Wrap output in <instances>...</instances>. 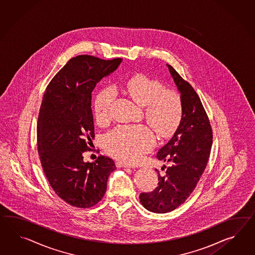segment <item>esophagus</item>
<instances>
[{
  "mask_svg": "<svg viewBox=\"0 0 255 255\" xmlns=\"http://www.w3.org/2000/svg\"><path fill=\"white\" fill-rule=\"evenodd\" d=\"M116 166H117L118 168H131V167H132L131 165L126 164V163H124V162L122 161L116 162Z\"/></svg>",
  "mask_w": 255,
  "mask_h": 255,
  "instance_id": "34e87169",
  "label": "esophagus"
}]
</instances>
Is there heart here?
<instances>
[{"mask_svg":"<svg viewBox=\"0 0 255 255\" xmlns=\"http://www.w3.org/2000/svg\"><path fill=\"white\" fill-rule=\"evenodd\" d=\"M125 90L137 104L144 107V118L158 134L168 136L178 128L183 113L180 93L166 89L161 82L144 75H135L125 83ZM117 97L116 87H105L94 101L96 121L107 124L112 118V108ZM155 143V136L147 125H118L102 139L110 155L125 162H136Z\"/></svg>","mask_w":255,"mask_h":255,"instance_id":"1","label":"heart"}]
</instances>
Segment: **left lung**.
I'll return each instance as SVG.
<instances>
[{
    "label": "left lung",
    "mask_w": 255,
    "mask_h": 255,
    "mask_svg": "<svg viewBox=\"0 0 255 255\" xmlns=\"http://www.w3.org/2000/svg\"><path fill=\"white\" fill-rule=\"evenodd\" d=\"M180 92L183 113L180 125L168 143L159 149L156 157L168 162L158 175L154 191L141 193L140 202L145 209L164 214L182 205L192 194L205 171L213 143V130L205 108L193 87L167 64Z\"/></svg>",
    "instance_id": "left-lung-1"
}]
</instances>
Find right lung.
<instances>
[{"instance_id":"obj_1","label":"right lung","mask_w":255,"mask_h":255,"mask_svg":"<svg viewBox=\"0 0 255 255\" xmlns=\"http://www.w3.org/2000/svg\"><path fill=\"white\" fill-rule=\"evenodd\" d=\"M121 58L74 57L46 88L37 125V151L44 174L57 195L72 206L89 208L103 198L110 174L109 156L84 162L95 137L91 93L97 83L118 68Z\"/></svg>"}]
</instances>
